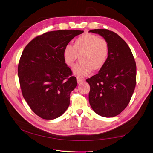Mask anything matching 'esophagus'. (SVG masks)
<instances>
[{"label": "esophagus", "mask_w": 153, "mask_h": 153, "mask_svg": "<svg viewBox=\"0 0 153 153\" xmlns=\"http://www.w3.org/2000/svg\"><path fill=\"white\" fill-rule=\"evenodd\" d=\"M77 81L78 84H81V83H82L83 82H84V79H82L81 78H77Z\"/></svg>", "instance_id": "34e87169"}]
</instances>
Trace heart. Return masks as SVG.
Here are the masks:
<instances>
[{
  "label": "heart",
  "mask_w": 153,
  "mask_h": 153,
  "mask_svg": "<svg viewBox=\"0 0 153 153\" xmlns=\"http://www.w3.org/2000/svg\"><path fill=\"white\" fill-rule=\"evenodd\" d=\"M109 47L104 39L92 34L77 37L74 45L66 44L63 51L64 60L69 67H73L79 56L80 62L73 68L74 74L79 77L88 76L92 71L101 69L108 61Z\"/></svg>",
  "instance_id": "1"
}]
</instances>
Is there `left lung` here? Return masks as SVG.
Returning <instances> with one entry per match:
<instances>
[{
  "label": "left lung",
  "mask_w": 153,
  "mask_h": 153,
  "mask_svg": "<svg viewBox=\"0 0 153 153\" xmlns=\"http://www.w3.org/2000/svg\"><path fill=\"white\" fill-rule=\"evenodd\" d=\"M89 32L102 36L108 42L109 54L104 67L88 79L90 85L89 101L96 114L114 117L127 107L136 84V65L126 42L108 29H93Z\"/></svg>",
  "instance_id": "8db88e82"
}]
</instances>
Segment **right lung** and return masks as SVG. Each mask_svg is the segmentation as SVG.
Listing matches in <instances>:
<instances>
[{"label":"right lung","instance_id":"right-lung-1","mask_svg":"<svg viewBox=\"0 0 153 153\" xmlns=\"http://www.w3.org/2000/svg\"><path fill=\"white\" fill-rule=\"evenodd\" d=\"M83 30H59L46 32L25 46L18 65L22 95L30 108L48 120L62 115L70 104V94L77 85L65 64L66 44Z\"/></svg>","mask_w":153,"mask_h":153}]
</instances>
